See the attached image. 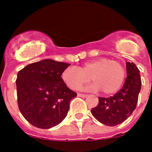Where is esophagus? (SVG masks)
I'll use <instances>...</instances> for the list:
<instances>
[{"instance_id": "obj_1", "label": "esophagus", "mask_w": 152, "mask_h": 152, "mask_svg": "<svg viewBox=\"0 0 152 152\" xmlns=\"http://www.w3.org/2000/svg\"><path fill=\"white\" fill-rule=\"evenodd\" d=\"M88 96L87 94H77V96H80V97H86V96Z\"/></svg>"}]
</instances>
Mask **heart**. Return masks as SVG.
<instances>
[{
	"label": "heart",
	"mask_w": 152,
	"mask_h": 152,
	"mask_svg": "<svg viewBox=\"0 0 152 152\" xmlns=\"http://www.w3.org/2000/svg\"><path fill=\"white\" fill-rule=\"evenodd\" d=\"M126 76V70L118 61L107 58L85 62L80 67L69 66L61 73L63 82L70 89L77 91L92 80V91H101L103 94L112 95L121 88Z\"/></svg>",
	"instance_id": "1"
}]
</instances>
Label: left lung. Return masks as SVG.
<instances>
[{
  "label": "left lung",
  "instance_id": "left-lung-1",
  "mask_svg": "<svg viewBox=\"0 0 152 152\" xmlns=\"http://www.w3.org/2000/svg\"><path fill=\"white\" fill-rule=\"evenodd\" d=\"M139 70L134 63L126 62V77L122 89L113 96L99 97V103L91 110L96 120L109 126L123 123L136 107L142 80Z\"/></svg>",
  "mask_w": 152,
  "mask_h": 152
}]
</instances>
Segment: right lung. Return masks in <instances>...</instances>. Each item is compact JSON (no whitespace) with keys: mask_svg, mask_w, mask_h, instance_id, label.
<instances>
[{"mask_svg":"<svg viewBox=\"0 0 152 152\" xmlns=\"http://www.w3.org/2000/svg\"><path fill=\"white\" fill-rule=\"evenodd\" d=\"M70 64L44 59L26 65L16 80L20 111L30 124L50 129L66 117L77 94L63 82L61 73Z\"/></svg>","mask_w":152,"mask_h":152,"instance_id":"add662e5","label":"right lung"}]
</instances>
